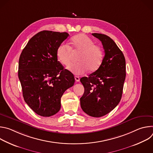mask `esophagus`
Instances as JSON below:
<instances>
[{"label":"esophagus","instance_id":"esophagus-1","mask_svg":"<svg viewBox=\"0 0 153 153\" xmlns=\"http://www.w3.org/2000/svg\"><path fill=\"white\" fill-rule=\"evenodd\" d=\"M74 78H75V80H76V82H79V80H80V78L78 77V76H74Z\"/></svg>","mask_w":153,"mask_h":153}]
</instances>
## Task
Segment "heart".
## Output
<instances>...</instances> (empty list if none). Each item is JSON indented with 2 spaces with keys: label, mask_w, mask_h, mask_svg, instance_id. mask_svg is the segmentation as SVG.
Segmentation results:
<instances>
[{
  "label": "heart",
  "mask_w": 153,
  "mask_h": 153,
  "mask_svg": "<svg viewBox=\"0 0 153 153\" xmlns=\"http://www.w3.org/2000/svg\"><path fill=\"white\" fill-rule=\"evenodd\" d=\"M74 52H81L78 58L79 63L72 65L71 71L76 74H82L90 70L94 72L97 70L103 59V52L94 42L85 34H79L71 39L70 45L62 43L56 50L58 60L63 65L68 67L72 62Z\"/></svg>",
  "instance_id": "1"
}]
</instances>
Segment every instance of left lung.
<instances>
[{
  "instance_id": "8db88e82",
  "label": "left lung",
  "mask_w": 153,
  "mask_h": 153,
  "mask_svg": "<svg viewBox=\"0 0 153 153\" xmlns=\"http://www.w3.org/2000/svg\"><path fill=\"white\" fill-rule=\"evenodd\" d=\"M92 35L102 42L105 56L97 70L80 79L85 91L80 100L86 114L100 117L111 111L120 101L126 62L123 53L112 39L100 33Z\"/></svg>"
}]
</instances>
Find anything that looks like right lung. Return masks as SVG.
I'll return each instance as SVG.
<instances>
[{"mask_svg":"<svg viewBox=\"0 0 153 153\" xmlns=\"http://www.w3.org/2000/svg\"><path fill=\"white\" fill-rule=\"evenodd\" d=\"M68 36L66 32L40 31L31 38L20 56L18 76L24 99L39 116L56 114L61 97L74 83L73 74L63 69L56 56L58 46Z\"/></svg>","mask_w":153,"mask_h":153,"instance_id":"right-lung-1","label":"right lung"}]
</instances>
